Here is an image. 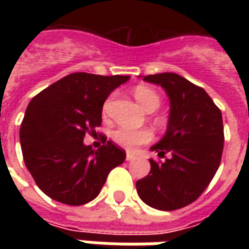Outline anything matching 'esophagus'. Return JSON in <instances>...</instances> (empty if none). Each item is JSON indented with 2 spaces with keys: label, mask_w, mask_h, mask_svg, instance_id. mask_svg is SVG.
Instances as JSON below:
<instances>
[{
  "label": "esophagus",
  "mask_w": 249,
  "mask_h": 249,
  "mask_svg": "<svg viewBox=\"0 0 249 249\" xmlns=\"http://www.w3.org/2000/svg\"><path fill=\"white\" fill-rule=\"evenodd\" d=\"M135 157L136 156L132 153V152H126V160H128V161H129V160H133Z\"/></svg>",
  "instance_id": "34e87169"
}]
</instances>
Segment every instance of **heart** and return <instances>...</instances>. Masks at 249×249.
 <instances>
[{
  "instance_id": "heart-1",
  "label": "heart",
  "mask_w": 249,
  "mask_h": 249,
  "mask_svg": "<svg viewBox=\"0 0 249 249\" xmlns=\"http://www.w3.org/2000/svg\"><path fill=\"white\" fill-rule=\"evenodd\" d=\"M136 100L139 101L142 108L145 109L146 112H153L160 107V96L156 90H153L152 88L146 87V85H137L133 90ZM113 101V96L107 98V101L104 103L103 112L107 114L110 109ZM112 140L117 144V145L126 148V149H136L137 146L145 145L148 142L153 140V133L149 129H128V128H117L112 132Z\"/></svg>"
}]
</instances>
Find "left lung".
Returning a JSON list of instances; mask_svg holds the SVG:
<instances>
[{
	"mask_svg": "<svg viewBox=\"0 0 249 249\" xmlns=\"http://www.w3.org/2000/svg\"><path fill=\"white\" fill-rule=\"evenodd\" d=\"M144 81L165 89L171 100L168 129L151 148L165 161L149 160L151 172L136 183L140 198L152 208L175 211L200 197L221 161L224 126L208 93L176 73H159Z\"/></svg>",
	"mask_w": 249,
	"mask_h": 249,
	"instance_id": "1",
	"label": "left lung"
}]
</instances>
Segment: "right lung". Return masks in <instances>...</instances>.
Here are the masks:
<instances>
[{
    "instance_id": "obj_1",
    "label": "right lung",
    "mask_w": 249,
    "mask_h": 249,
    "mask_svg": "<svg viewBox=\"0 0 249 249\" xmlns=\"http://www.w3.org/2000/svg\"><path fill=\"white\" fill-rule=\"evenodd\" d=\"M128 76L71 73L44 89L26 108L19 128L25 165L42 192L58 203L82 205L98 196L109 172L126 153L107 140L84 145L101 125L103 105Z\"/></svg>"
}]
</instances>
